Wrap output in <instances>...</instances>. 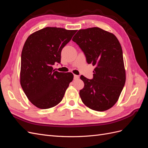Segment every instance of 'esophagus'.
I'll return each instance as SVG.
<instances>
[{
	"instance_id": "1",
	"label": "esophagus",
	"mask_w": 148,
	"mask_h": 148,
	"mask_svg": "<svg viewBox=\"0 0 148 148\" xmlns=\"http://www.w3.org/2000/svg\"><path fill=\"white\" fill-rule=\"evenodd\" d=\"M79 78V76L77 75H74V79H78Z\"/></svg>"
}]
</instances>
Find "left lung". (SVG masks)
<instances>
[{"label":"left lung","mask_w":148,"mask_h":148,"mask_svg":"<svg viewBox=\"0 0 148 148\" xmlns=\"http://www.w3.org/2000/svg\"><path fill=\"white\" fill-rule=\"evenodd\" d=\"M96 68L93 78L82 75L84 86L79 91L84 104L96 111H105L119 99L126 79L122 49L112 33L99 28L79 29L72 39Z\"/></svg>","instance_id":"1"}]
</instances>
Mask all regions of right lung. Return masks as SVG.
<instances>
[{
	"instance_id": "right-lung-1",
	"label": "right lung",
	"mask_w": 148,
	"mask_h": 148,
	"mask_svg": "<svg viewBox=\"0 0 148 148\" xmlns=\"http://www.w3.org/2000/svg\"><path fill=\"white\" fill-rule=\"evenodd\" d=\"M76 32L46 27L26 39L21 56L20 84L29 101L39 109L59 104L72 82V73L59 72L52 66L60 63L62 49Z\"/></svg>"
}]
</instances>
